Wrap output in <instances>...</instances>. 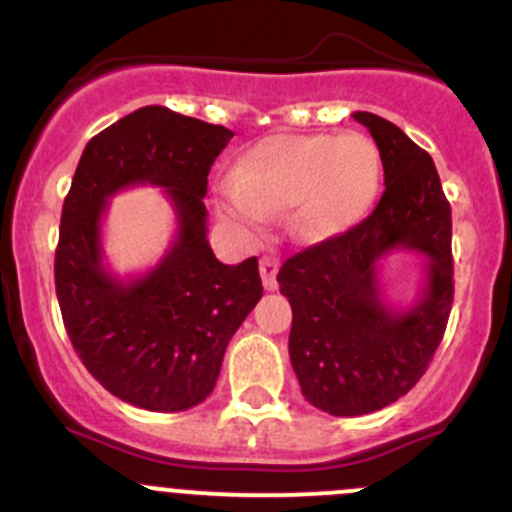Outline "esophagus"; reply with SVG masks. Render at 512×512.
<instances>
[{
    "label": "esophagus",
    "instance_id": "34e87169",
    "mask_svg": "<svg viewBox=\"0 0 512 512\" xmlns=\"http://www.w3.org/2000/svg\"><path fill=\"white\" fill-rule=\"evenodd\" d=\"M277 270H280V262L275 257H262L260 260V275L265 290H275L277 287Z\"/></svg>",
    "mask_w": 512,
    "mask_h": 512
}]
</instances>
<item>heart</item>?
Here are the masks:
<instances>
[{
  "mask_svg": "<svg viewBox=\"0 0 512 512\" xmlns=\"http://www.w3.org/2000/svg\"><path fill=\"white\" fill-rule=\"evenodd\" d=\"M382 157L362 132L277 135L245 152L222 195V212L245 230L292 207L302 240H327L355 227L375 202Z\"/></svg>",
  "mask_w": 512,
  "mask_h": 512,
  "instance_id": "1",
  "label": "heart"
}]
</instances>
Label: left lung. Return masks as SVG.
<instances>
[{"label": "left lung", "instance_id": "8db88e82", "mask_svg": "<svg viewBox=\"0 0 512 512\" xmlns=\"http://www.w3.org/2000/svg\"><path fill=\"white\" fill-rule=\"evenodd\" d=\"M352 117L380 150L385 192L360 225L292 255L277 275L292 307L287 347L302 395L337 418L403 398L428 370L453 305V220L433 157L388 119ZM395 249L426 260L408 308H395L379 282L381 260Z\"/></svg>", "mask_w": 512, "mask_h": 512}]
</instances>
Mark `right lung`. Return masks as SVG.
<instances>
[{
    "label": "right lung",
    "mask_w": 512,
    "mask_h": 512,
    "mask_svg": "<svg viewBox=\"0 0 512 512\" xmlns=\"http://www.w3.org/2000/svg\"><path fill=\"white\" fill-rule=\"evenodd\" d=\"M235 132L150 104L87 142L64 197L54 285L64 327L94 380L152 413H180L215 390L237 327L262 297L257 257L225 265L207 242V175ZM162 186L176 240L155 268L119 278L103 262L108 197Z\"/></svg>",
    "instance_id": "obj_1"
}]
</instances>
